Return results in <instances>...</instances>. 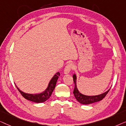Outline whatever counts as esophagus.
I'll use <instances>...</instances> for the list:
<instances>
[{
  "label": "esophagus",
  "instance_id": "esophagus-1",
  "mask_svg": "<svg viewBox=\"0 0 126 126\" xmlns=\"http://www.w3.org/2000/svg\"><path fill=\"white\" fill-rule=\"evenodd\" d=\"M72 68H73V64H72V63H69L65 67L64 70V74H68Z\"/></svg>",
  "mask_w": 126,
  "mask_h": 126
}]
</instances>
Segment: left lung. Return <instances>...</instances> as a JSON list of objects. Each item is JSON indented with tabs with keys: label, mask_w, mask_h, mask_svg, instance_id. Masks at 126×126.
Masks as SVG:
<instances>
[{
	"label": "left lung",
	"mask_w": 126,
	"mask_h": 126,
	"mask_svg": "<svg viewBox=\"0 0 126 126\" xmlns=\"http://www.w3.org/2000/svg\"><path fill=\"white\" fill-rule=\"evenodd\" d=\"M73 80L74 84H75V88H74L73 91L74 95L75 96L76 99L81 104H89L102 100L106 96V95L110 91V90L109 89L106 93L99 95H96V96H86V95L81 94V93H79L78 90L77 83H76V81H77V77H76L75 75H73Z\"/></svg>",
	"instance_id": "1"
}]
</instances>
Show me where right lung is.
<instances>
[{"label": "right lung", "mask_w": 126, "mask_h": 126, "mask_svg": "<svg viewBox=\"0 0 126 126\" xmlns=\"http://www.w3.org/2000/svg\"><path fill=\"white\" fill-rule=\"evenodd\" d=\"M59 75L60 73L59 72L56 73L55 75L53 77L50 81H49L48 86L47 89L45 91L43 92V93L39 94H30L24 93L23 92L21 91L17 87V86L16 87L17 89L18 90L19 93L21 94V95L25 99L35 103H42L45 102V101L47 100L48 99H49V97L51 96L55 87L56 81L58 80V79L59 78Z\"/></svg>", "instance_id": "add662e5"}]
</instances>
